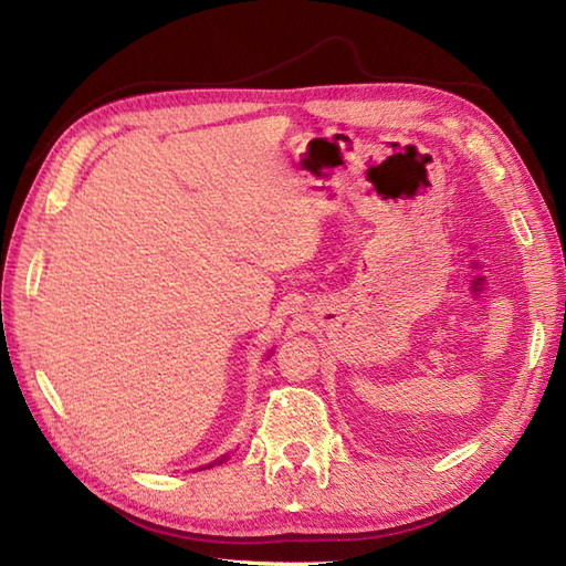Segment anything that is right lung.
I'll list each match as a JSON object with an SVG mask.
<instances>
[{
	"label": "right lung",
	"instance_id": "add662e5",
	"mask_svg": "<svg viewBox=\"0 0 566 566\" xmlns=\"http://www.w3.org/2000/svg\"><path fill=\"white\" fill-rule=\"evenodd\" d=\"M221 462H223V460H221Z\"/></svg>",
	"mask_w": 566,
	"mask_h": 566
}]
</instances>
